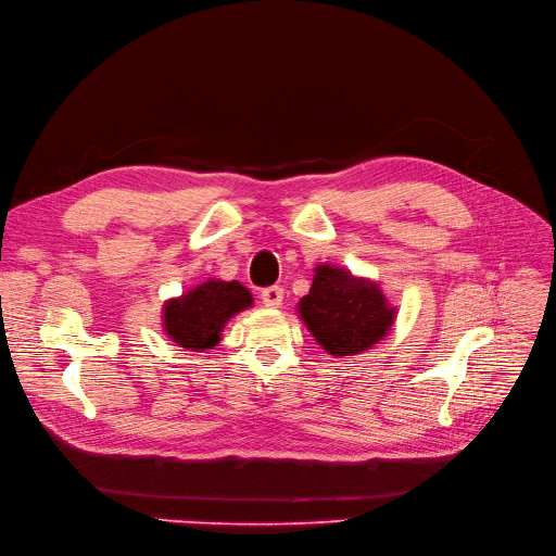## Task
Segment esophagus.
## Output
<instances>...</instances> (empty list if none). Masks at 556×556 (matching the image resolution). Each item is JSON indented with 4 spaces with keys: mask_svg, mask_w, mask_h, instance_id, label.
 Segmentation results:
<instances>
[{
    "mask_svg": "<svg viewBox=\"0 0 556 556\" xmlns=\"http://www.w3.org/2000/svg\"><path fill=\"white\" fill-rule=\"evenodd\" d=\"M282 296H285V292H282V287H278V285L262 289V292H260V299H262V303L267 305V307H280L282 305Z\"/></svg>",
    "mask_w": 556,
    "mask_h": 556,
    "instance_id": "obj_1",
    "label": "esophagus"
}]
</instances>
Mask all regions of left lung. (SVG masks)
Wrapping results in <instances>:
<instances>
[{"mask_svg":"<svg viewBox=\"0 0 556 556\" xmlns=\"http://www.w3.org/2000/svg\"><path fill=\"white\" fill-rule=\"evenodd\" d=\"M299 314L319 346L334 357L368 351L395 319L378 282L334 264L314 269L309 294L299 301Z\"/></svg>","mask_w":556,"mask_h":556,"instance_id":"left-lung-1","label":"left lung"}]
</instances>
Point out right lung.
<instances>
[{
    "mask_svg": "<svg viewBox=\"0 0 556 556\" xmlns=\"http://www.w3.org/2000/svg\"><path fill=\"white\" fill-rule=\"evenodd\" d=\"M251 305L253 296L244 285L210 278L163 305V328L178 346L199 353L215 349L230 316Z\"/></svg>",
    "mask_w": 556,
    "mask_h": 556,
    "instance_id": "right-lung-1",
    "label": "right lung"
}]
</instances>
